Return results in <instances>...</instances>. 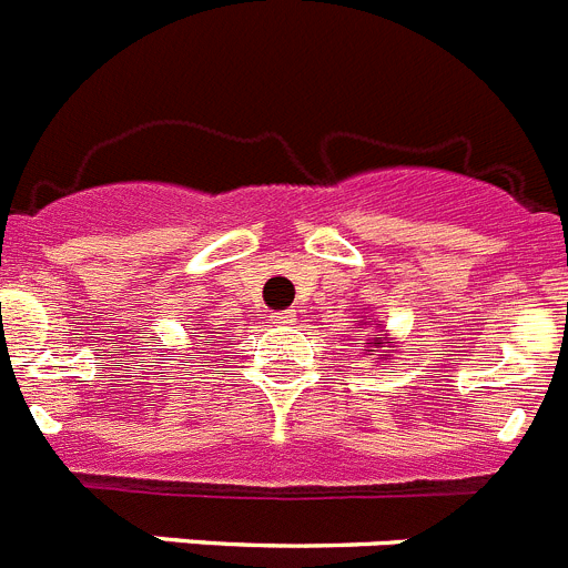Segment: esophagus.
<instances>
[{
  "label": "esophagus",
  "mask_w": 568,
  "mask_h": 568,
  "mask_svg": "<svg viewBox=\"0 0 568 568\" xmlns=\"http://www.w3.org/2000/svg\"><path fill=\"white\" fill-rule=\"evenodd\" d=\"M270 321H273L275 326H293L295 321H298V315H295V310H281V312H273Z\"/></svg>",
  "instance_id": "obj_1"
}]
</instances>
